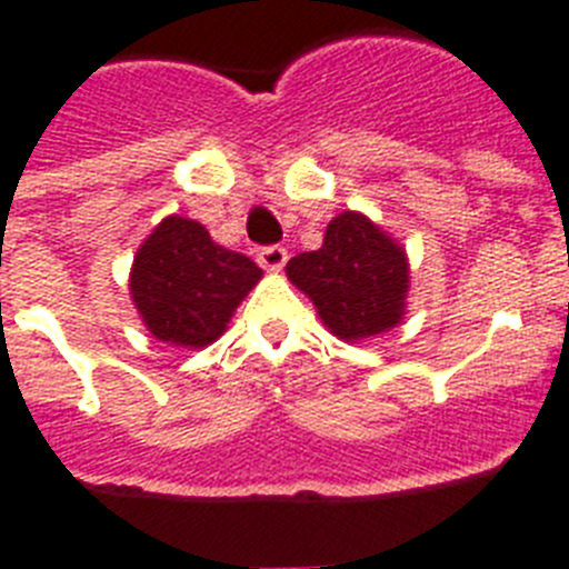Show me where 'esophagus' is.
Wrapping results in <instances>:
<instances>
[{"mask_svg": "<svg viewBox=\"0 0 569 569\" xmlns=\"http://www.w3.org/2000/svg\"><path fill=\"white\" fill-rule=\"evenodd\" d=\"M256 259H259V264L264 270H281L284 268V261H288V250L279 248V244H270V248H261L259 253H256Z\"/></svg>", "mask_w": 569, "mask_h": 569, "instance_id": "1", "label": "esophagus"}]
</instances>
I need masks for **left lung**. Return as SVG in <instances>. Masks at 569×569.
<instances>
[{
    "instance_id": "1",
    "label": "left lung",
    "mask_w": 569,
    "mask_h": 569,
    "mask_svg": "<svg viewBox=\"0 0 569 569\" xmlns=\"http://www.w3.org/2000/svg\"><path fill=\"white\" fill-rule=\"evenodd\" d=\"M288 279L313 301L325 328L350 345L393 330L407 313L405 248L359 210L330 219L321 248L288 261Z\"/></svg>"
}]
</instances>
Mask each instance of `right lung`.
<instances>
[{
    "instance_id": "1",
    "label": "right lung",
    "mask_w": 569,
    "mask_h": 569,
    "mask_svg": "<svg viewBox=\"0 0 569 569\" xmlns=\"http://www.w3.org/2000/svg\"><path fill=\"white\" fill-rule=\"evenodd\" d=\"M259 279L256 261L216 244L204 224L173 213L139 244L128 288L150 336L199 350L228 330Z\"/></svg>"
}]
</instances>
